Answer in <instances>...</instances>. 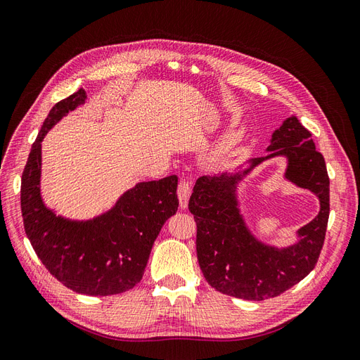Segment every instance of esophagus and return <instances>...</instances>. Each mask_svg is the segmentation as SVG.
I'll use <instances>...</instances> for the list:
<instances>
[{"label":"esophagus","instance_id":"34e87169","mask_svg":"<svg viewBox=\"0 0 360 360\" xmlns=\"http://www.w3.org/2000/svg\"><path fill=\"white\" fill-rule=\"evenodd\" d=\"M191 195V185L186 181H181L178 185V198H179V206L181 209H186L188 206V200Z\"/></svg>","mask_w":360,"mask_h":360}]
</instances>
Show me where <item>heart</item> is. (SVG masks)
<instances>
[{
    "mask_svg": "<svg viewBox=\"0 0 360 360\" xmlns=\"http://www.w3.org/2000/svg\"><path fill=\"white\" fill-rule=\"evenodd\" d=\"M243 135H244V129L241 127H236V128L229 129L221 139H219V143L214 147L213 154L221 155V154L229 151L232 147H236L241 141Z\"/></svg>",
    "mask_w": 360,
    "mask_h": 360,
    "instance_id": "heart-1",
    "label": "heart"
}]
</instances>
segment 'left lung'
Wrapping results in <instances>:
<instances>
[{
  "label": "left lung",
  "mask_w": 360,
  "mask_h": 360,
  "mask_svg": "<svg viewBox=\"0 0 360 360\" xmlns=\"http://www.w3.org/2000/svg\"><path fill=\"white\" fill-rule=\"evenodd\" d=\"M266 155L250 159L221 175L195 181L188 209L197 222V257L207 283L222 294L260 302L283 294L315 268L330 216V179L310 132L294 115L272 132ZM288 162L285 179L320 200L319 214L279 248L260 240L240 210L239 185L262 162Z\"/></svg>",
  "instance_id": "8db88e82"
}]
</instances>
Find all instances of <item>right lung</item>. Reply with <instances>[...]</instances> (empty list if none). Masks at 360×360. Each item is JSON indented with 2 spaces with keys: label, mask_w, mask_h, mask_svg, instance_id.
<instances>
[{
  "label": "right lung",
  "mask_w": 360,
  "mask_h": 360,
  "mask_svg": "<svg viewBox=\"0 0 360 360\" xmlns=\"http://www.w3.org/2000/svg\"><path fill=\"white\" fill-rule=\"evenodd\" d=\"M81 88L46 116L22 175L26 236L49 272L68 288L86 295H112L143 279L153 244L178 210V178L138 182L105 212L89 219L58 214L42 197V141L56 124L85 104Z\"/></svg>",
  "instance_id": "obj_1"
}]
</instances>
